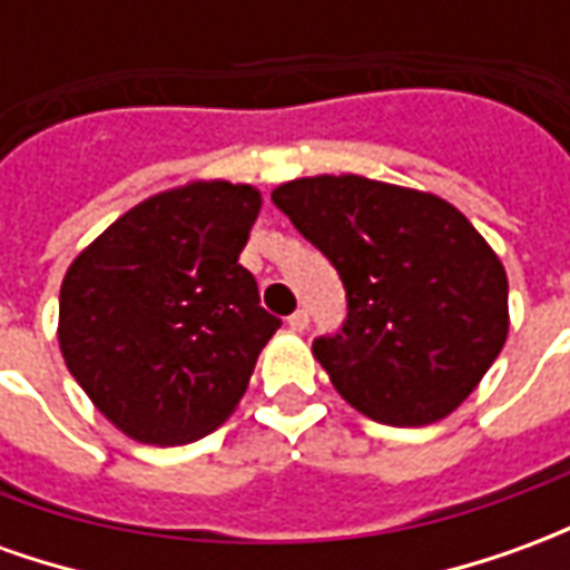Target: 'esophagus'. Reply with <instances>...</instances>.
Instances as JSON below:
<instances>
[{
	"label": "esophagus",
	"instance_id": "obj_1",
	"mask_svg": "<svg viewBox=\"0 0 570 570\" xmlns=\"http://www.w3.org/2000/svg\"><path fill=\"white\" fill-rule=\"evenodd\" d=\"M286 326H289L293 333H305V330H308V311L305 308L293 311V314L286 317Z\"/></svg>",
	"mask_w": 570,
	"mask_h": 570
}]
</instances>
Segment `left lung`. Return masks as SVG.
Returning a JSON list of instances; mask_svg holds the SVG:
<instances>
[{
	"instance_id": "8db88e82",
	"label": "left lung",
	"mask_w": 570,
	"mask_h": 570,
	"mask_svg": "<svg viewBox=\"0 0 570 570\" xmlns=\"http://www.w3.org/2000/svg\"><path fill=\"white\" fill-rule=\"evenodd\" d=\"M277 210L342 277L347 317L314 357L351 406L391 428L445 419L507 342V272L464 213L366 176H305Z\"/></svg>"
}]
</instances>
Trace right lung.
Returning <instances> with one entry per match:
<instances>
[{
  "instance_id": "add662e5",
  "label": "right lung",
  "mask_w": 570,
  "mask_h": 570,
  "mask_svg": "<svg viewBox=\"0 0 570 570\" xmlns=\"http://www.w3.org/2000/svg\"><path fill=\"white\" fill-rule=\"evenodd\" d=\"M259 207L253 186L188 183L137 204L69 265L60 351L130 440H200L247 391L281 326L237 262Z\"/></svg>"
}]
</instances>
